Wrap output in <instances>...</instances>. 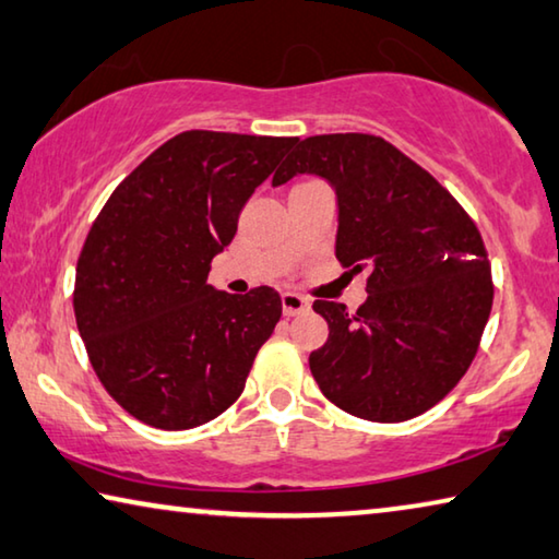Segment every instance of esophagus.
I'll list each match as a JSON object with an SVG mask.
<instances>
[{"label":"esophagus","instance_id":"obj_1","mask_svg":"<svg viewBox=\"0 0 559 559\" xmlns=\"http://www.w3.org/2000/svg\"><path fill=\"white\" fill-rule=\"evenodd\" d=\"M307 309H309V302L302 295H297V292H285V295H282V312H285V317L302 314Z\"/></svg>","mask_w":559,"mask_h":559}]
</instances>
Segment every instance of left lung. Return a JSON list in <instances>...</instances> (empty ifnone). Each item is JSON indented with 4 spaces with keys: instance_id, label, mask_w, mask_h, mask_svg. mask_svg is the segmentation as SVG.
I'll return each instance as SVG.
<instances>
[{
    "instance_id": "left-lung-1",
    "label": "left lung",
    "mask_w": 559,
    "mask_h": 559,
    "mask_svg": "<svg viewBox=\"0 0 559 559\" xmlns=\"http://www.w3.org/2000/svg\"><path fill=\"white\" fill-rule=\"evenodd\" d=\"M305 171L337 192L340 264L367 270L357 312L314 299L330 337L309 355L312 377L332 405L369 423L423 415L465 377L483 340L495 297L483 235L427 169L382 136H307L272 185Z\"/></svg>"
}]
</instances>
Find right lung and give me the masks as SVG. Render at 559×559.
Instances as JSON below:
<instances>
[{"mask_svg": "<svg viewBox=\"0 0 559 559\" xmlns=\"http://www.w3.org/2000/svg\"><path fill=\"white\" fill-rule=\"evenodd\" d=\"M295 142L182 132L132 169L92 222L76 260V330L99 382L140 423L192 429L242 394L282 299L272 287L229 295L207 274Z\"/></svg>", "mask_w": 559, "mask_h": 559, "instance_id": "1", "label": "right lung"}]
</instances>
